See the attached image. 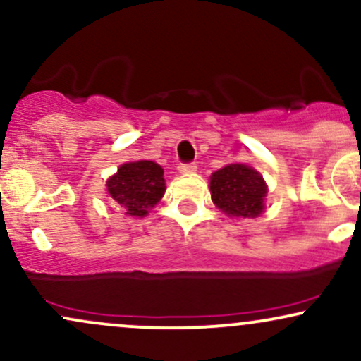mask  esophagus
Returning a JSON list of instances; mask_svg holds the SVG:
<instances>
[{
	"label": "esophagus",
	"instance_id": "34e87169",
	"mask_svg": "<svg viewBox=\"0 0 361 361\" xmlns=\"http://www.w3.org/2000/svg\"><path fill=\"white\" fill-rule=\"evenodd\" d=\"M178 169H180V173H193V171H197V164H195V163H180Z\"/></svg>",
	"mask_w": 361,
	"mask_h": 361
}]
</instances>
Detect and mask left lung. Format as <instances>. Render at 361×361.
Returning <instances> with one entry per match:
<instances>
[{
    "label": "left lung",
    "mask_w": 361,
    "mask_h": 361,
    "mask_svg": "<svg viewBox=\"0 0 361 361\" xmlns=\"http://www.w3.org/2000/svg\"><path fill=\"white\" fill-rule=\"evenodd\" d=\"M214 204L234 217L251 219L263 212L267 185L258 171L244 164H229L210 176Z\"/></svg>",
    "instance_id": "1"
}]
</instances>
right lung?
Here are the masks:
<instances>
[{
    "label": "right lung",
    "mask_w": 361,
    "mask_h": 361,
    "mask_svg": "<svg viewBox=\"0 0 361 361\" xmlns=\"http://www.w3.org/2000/svg\"><path fill=\"white\" fill-rule=\"evenodd\" d=\"M163 168L152 161L127 163L106 181L111 200L126 210L127 215L142 217L164 195Z\"/></svg>",
    "instance_id": "add662e5"
}]
</instances>
